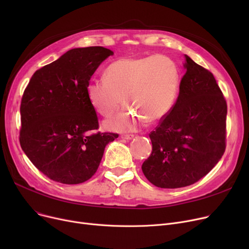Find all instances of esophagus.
I'll return each instance as SVG.
<instances>
[{"label":"esophagus","mask_w":249,"mask_h":249,"mask_svg":"<svg viewBox=\"0 0 249 249\" xmlns=\"http://www.w3.org/2000/svg\"><path fill=\"white\" fill-rule=\"evenodd\" d=\"M133 137H134L133 134H123V135H121V138L126 139V140H130V139H132Z\"/></svg>","instance_id":"esophagus-1"}]
</instances>
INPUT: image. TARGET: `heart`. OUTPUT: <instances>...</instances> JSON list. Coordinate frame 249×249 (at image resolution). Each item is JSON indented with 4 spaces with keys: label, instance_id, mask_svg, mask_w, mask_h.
I'll return each mask as SVG.
<instances>
[{
    "label": "heart",
    "instance_id": "heart-1",
    "mask_svg": "<svg viewBox=\"0 0 249 249\" xmlns=\"http://www.w3.org/2000/svg\"><path fill=\"white\" fill-rule=\"evenodd\" d=\"M180 83L177 62L166 55L123 57L112 62L103 77L91 78L87 95L91 106L108 117L123 103L126 109L104 122L114 131H132L146 121H160L172 111Z\"/></svg>",
    "mask_w": 249,
    "mask_h": 249
}]
</instances>
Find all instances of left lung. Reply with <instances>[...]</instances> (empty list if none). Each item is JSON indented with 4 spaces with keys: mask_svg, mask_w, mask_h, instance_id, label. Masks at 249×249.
Segmentation results:
<instances>
[{
    "mask_svg": "<svg viewBox=\"0 0 249 249\" xmlns=\"http://www.w3.org/2000/svg\"><path fill=\"white\" fill-rule=\"evenodd\" d=\"M185 59L178 100L150 132L152 151L141 166L151 184L162 189L195 184L226 148V100L211 71L186 54Z\"/></svg>",
    "mask_w": 249,
    "mask_h": 249,
    "instance_id": "left-lung-1",
    "label": "left lung"
}]
</instances>
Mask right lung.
Here are the masks:
<instances>
[{"label": "right lung", "mask_w": 249, "mask_h": 249, "mask_svg": "<svg viewBox=\"0 0 249 249\" xmlns=\"http://www.w3.org/2000/svg\"><path fill=\"white\" fill-rule=\"evenodd\" d=\"M113 55L102 46L73 48L34 72L21 101L20 144L50 179L81 184L95 175L117 133L99 129L87 86L99 65Z\"/></svg>", "instance_id": "obj_1"}]
</instances>
